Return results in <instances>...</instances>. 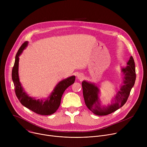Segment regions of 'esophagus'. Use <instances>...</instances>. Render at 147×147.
<instances>
[{
	"label": "esophagus",
	"instance_id": "esophagus-1",
	"mask_svg": "<svg viewBox=\"0 0 147 147\" xmlns=\"http://www.w3.org/2000/svg\"><path fill=\"white\" fill-rule=\"evenodd\" d=\"M77 78L80 80H82L84 78V76L82 74H77Z\"/></svg>",
	"mask_w": 147,
	"mask_h": 147
}]
</instances>
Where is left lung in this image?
<instances>
[{
    "instance_id": "left-lung-1",
    "label": "left lung",
    "mask_w": 147,
    "mask_h": 147,
    "mask_svg": "<svg viewBox=\"0 0 147 147\" xmlns=\"http://www.w3.org/2000/svg\"><path fill=\"white\" fill-rule=\"evenodd\" d=\"M127 65L125 67L121 68L123 81L120 86V90L112 98L111 104L108 105V106L100 105L99 95L100 90L96 85L86 80L82 82L85 103L94 114L98 116L108 115L122 107L126 102L136 78L134 60L131 56Z\"/></svg>"
}]
</instances>
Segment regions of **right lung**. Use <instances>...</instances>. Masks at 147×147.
<instances>
[{"instance_id":"obj_1","label":"right lung","mask_w":147,"mask_h":147,"mask_svg":"<svg viewBox=\"0 0 147 147\" xmlns=\"http://www.w3.org/2000/svg\"><path fill=\"white\" fill-rule=\"evenodd\" d=\"M28 42L26 41L18 49L12 69L11 76L16 95L20 103L27 108L40 115H50L56 112L59 108L63 94L67 88L74 82L76 77L72 76L59 82L47 98L36 99L30 96L23 88L18 76L19 56L28 46Z\"/></svg>"}]
</instances>
